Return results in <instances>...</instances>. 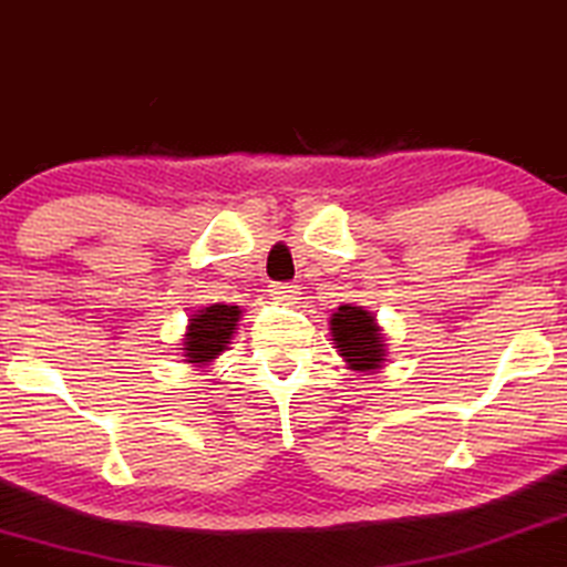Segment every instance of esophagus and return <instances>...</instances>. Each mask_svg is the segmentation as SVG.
<instances>
[{
	"instance_id": "34e87169",
	"label": "esophagus",
	"mask_w": 567,
	"mask_h": 567,
	"mask_svg": "<svg viewBox=\"0 0 567 567\" xmlns=\"http://www.w3.org/2000/svg\"><path fill=\"white\" fill-rule=\"evenodd\" d=\"M270 297L278 299V302H284V305H291V302H297V299H299V286H295V284H272L270 286Z\"/></svg>"
}]
</instances>
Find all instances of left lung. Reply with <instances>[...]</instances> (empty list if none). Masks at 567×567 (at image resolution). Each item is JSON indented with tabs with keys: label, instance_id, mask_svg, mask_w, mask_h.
I'll return each instance as SVG.
<instances>
[{
	"label": "left lung",
	"instance_id": "obj_1",
	"mask_svg": "<svg viewBox=\"0 0 567 567\" xmlns=\"http://www.w3.org/2000/svg\"><path fill=\"white\" fill-rule=\"evenodd\" d=\"M331 341L337 347L339 358L347 362L354 373H375L386 362V339H383L379 320L360 305H341L333 310L331 320Z\"/></svg>",
	"mask_w": 567,
	"mask_h": 567
}]
</instances>
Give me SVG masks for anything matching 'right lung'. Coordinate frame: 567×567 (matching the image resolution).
<instances>
[{"label": "right lung", "instance_id": "obj_1", "mask_svg": "<svg viewBox=\"0 0 567 567\" xmlns=\"http://www.w3.org/2000/svg\"><path fill=\"white\" fill-rule=\"evenodd\" d=\"M241 320L239 305H209L188 318L184 333V362L194 368H207L226 352Z\"/></svg>", "mask_w": 567, "mask_h": 567}]
</instances>
